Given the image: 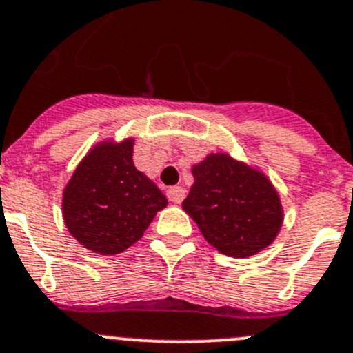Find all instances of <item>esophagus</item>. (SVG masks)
Instances as JSON below:
<instances>
[{
	"label": "esophagus",
	"instance_id": "obj_1",
	"mask_svg": "<svg viewBox=\"0 0 353 353\" xmlns=\"http://www.w3.org/2000/svg\"><path fill=\"white\" fill-rule=\"evenodd\" d=\"M184 196H186V191H184V188L172 186L167 190V198H169L172 203H181V201L184 200Z\"/></svg>",
	"mask_w": 353,
	"mask_h": 353
}]
</instances>
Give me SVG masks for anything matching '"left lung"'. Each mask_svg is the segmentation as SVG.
Listing matches in <instances>:
<instances>
[{
  "mask_svg": "<svg viewBox=\"0 0 353 353\" xmlns=\"http://www.w3.org/2000/svg\"><path fill=\"white\" fill-rule=\"evenodd\" d=\"M191 172L194 183L183 208L214 248L246 259L274 241L283 207L265 174L225 153H210Z\"/></svg>",
  "mask_w": 353,
  "mask_h": 353,
  "instance_id": "obj_1",
  "label": "left lung"
}]
</instances>
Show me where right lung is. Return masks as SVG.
Listing matches in <instances>:
<instances>
[{
  "label": "right lung",
  "mask_w": 353,
  "mask_h": 353,
  "mask_svg": "<svg viewBox=\"0 0 353 353\" xmlns=\"http://www.w3.org/2000/svg\"><path fill=\"white\" fill-rule=\"evenodd\" d=\"M132 146V138L93 146L63 190L68 232L100 255H117L134 245L167 207L157 184L134 167Z\"/></svg>",
  "instance_id": "obj_1"
}]
</instances>
